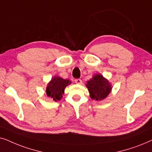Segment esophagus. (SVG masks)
<instances>
[{"label": "esophagus", "instance_id": "esophagus-1", "mask_svg": "<svg viewBox=\"0 0 152 152\" xmlns=\"http://www.w3.org/2000/svg\"><path fill=\"white\" fill-rule=\"evenodd\" d=\"M75 83H76V84L81 85L82 84V80L80 79H76V80H75Z\"/></svg>", "mask_w": 152, "mask_h": 152}]
</instances>
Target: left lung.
Here are the masks:
<instances>
[{
    "mask_svg": "<svg viewBox=\"0 0 152 152\" xmlns=\"http://www.w3.org/2000/svg\"><path fill=\"white\" fill-rule=\"evenodd\" d=\"M86 87L88 89L91 99L96 101L104 99L108 96L112 90L111 84L102 75L95 74L87 82Z\"/></svg>",
    "mask_w": 152,
    "mask_h": 152,
    "instance_id": "left-lung-1",
    "label": "left lung"
}]
</instances>
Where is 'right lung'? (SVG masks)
Listing matches in <instances>:
<instances>
[{"mask_svg":"<svg viewBox=\"0 0 152 152\" xmlns=\"http://www.w3.org/2000/svg\"><path fill=\"white\" fill-rule=\"evenodd\" d=\"M71 83L69 80L63 79L57 76H54L46 87V94L55 102L59 101L62 99V94H64V89Z\"/></svg>","mask_w":152,"mask_h":152,"instance_id":"obj_1","label":"right lung"}]
</instances>
